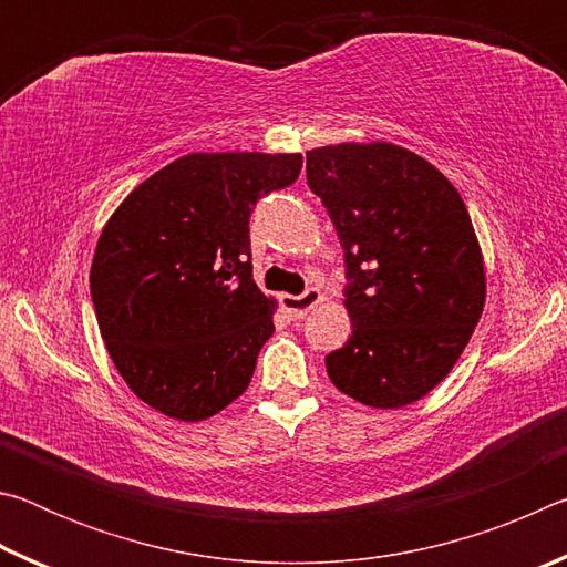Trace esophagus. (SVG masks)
I'll list each match as a JSON object with an SVG mask.
<instances>
[{
  "instance_id": "esophagus-1",
  "label": "esophagus",
  "mask_w": 567,
  "mask_h": 567,
  "mask_svg": "<svg viewBox=\"0 0 567 567\" xmlns=\"http://www.w3.org/2000/svg\"><path fill=\"white\" fill-rule=\"evenodd\" d=\"M322 302L320 290H307L305 295H280V305L290 320H302L312 307Z\"/></svg>"
}]
</instances>
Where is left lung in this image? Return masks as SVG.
<instances>
[{"label":"left lung","instance_id":"left-lung-1","mask_svg":"<svg viewBox=\"0 0 567 567\" xmlns=\"http://www.w3.org/2000/svg\"><path fill=\"white\" fill-rule=\"evenodd\" d=\"M348 267L352 334L324 358L332 385L378 410L425 398L463 354L487 280L467 207L443 172L392 142L307 152Z\"/></svg>","mask_w":567,"mask_h":567}]
</instances>
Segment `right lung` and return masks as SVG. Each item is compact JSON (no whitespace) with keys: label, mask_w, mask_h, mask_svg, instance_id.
I'll use <instances>...</instances> for the list:
<instances>
[{"label":"right lung","mask_w":567,"mask_h":567,"mask_svg":"<svg viewBox=\"0 0 567 567\" xmlns=\"http://www.w3.org/2000/svg\"><path fill=\"white\" fill-rule=\"evenodd\" d=\"M300 169L297 152H192L102 227L94 312L114 368L152 410L199 422L247 390L277 310L252 280L249 213Z\"/></svg>","instance_id":"add662e5"}]
</instances>
